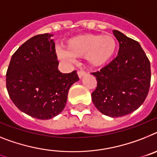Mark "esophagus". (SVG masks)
Wrapping results in <instances>:
<instances>
[{
  "label": "esophagus",
  "instance_id": "34e87169",
  "mask_svg": "<svg viewBox=\"0 0 157 157\" xmlns=\"http://www.w3.org/2000/svg\"><path fill=\"white\" fill-rule=\"evenodd\" d=\"M85 72L84 71H82V70H79L78 72H77V75H78V77H80V78H81V77L84 76V75H85Z\"/></svg>",
  "mask_w": 157,
  "mask_h": 157
}]
</instances>
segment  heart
Returning a JSON list of instances; mask_svg holds the SVG:
<instances>
[{
    "label": "heart",
    "mask_w": 157,
    "mask_h": 157,
    "mask_svg": "<svg viewBox=\"0 0 157 157\" xmlns=\"http://www.w3.org/2000/svg\"><path fill=\"white\" fill-rule=\"evenodd\" d=\"M116 40L111 35L85 34L71 38L65 44L61 58L71 59L84 56L90 68H99L111 60L116 51Z\"/></svg>",
    "instance_id": "heart-1"
}]
</instances>
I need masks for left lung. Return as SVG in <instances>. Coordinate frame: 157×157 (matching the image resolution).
<instances>
[{"label":"left lung","mask_w":157,"mask_h":157,"mask_svg":"<svg viewBox=\"0 0 157 157\" xmlns=\"http://www.w3.org/2000/svg\"><path fill=\"white\" fill-rule=\"evenodd\" d=\"M119 43L118 56L99 71L92 73L97 87L92 93L95 107L112 118L136 111L150 87V62L138 42L114 30Z\"/></svg>","instance_id":"obj_1"}]
</instances>
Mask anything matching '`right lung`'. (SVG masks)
Segmentation results:
<instances>
[{"label": "right lung", "mask_w": 157, "mask_h": 157, "mask_svg": "<svg viewBox=\"0 0 157 157\" xmlns=\"http://www.w3.org/2000/svg\"><path fill=\"white\" fill-rule=\"evenodd\" d=\"M53 35H35L13 54L6 73L9 97L25 114L50 119L65 108L72 84L78 81L77 71L58 70Z\"/></svg>", "instance_id": "add662e5"}]
</instances>
